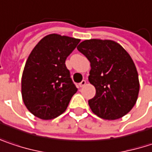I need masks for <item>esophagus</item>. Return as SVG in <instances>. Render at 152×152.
I'll return each instance as SVG.
<instances>
[{"label": "esophagus", "instance_id": "1", "mask_svg": "<svg viewBox=\"0 0 152 152\" xmlns=\"http://www.w3.org/2000/svg\"><path fill=\"white\" fill-rule=\"evenodd\" d=\"M86 85V81L85 80H83L80 83H79V86L82 88V87H83V86H85Z\"/></svg>", "mask_w": 152, "mask_h": 152}]
</instances>
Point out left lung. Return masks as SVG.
Here are the masks:
<instances>
[{
  "mask_svg": "<svg viewBox=\"0 0 152 152\" xmlns=\"http://www.w3.org/2000/svg\"><path fill=\"white\" fill-rule=\"evenodd\" d=\"M77 49L90 61L89 81L96 89L89 100L92 112L106 120L125 116L137 103L139 80L131 56L112 40L90 39Z\"/></svg>",
  "mask_w": 152,
  "mask_h": 152,
  "instance_id": "obj_1",
  "label": "left lung"
}]
</instances>
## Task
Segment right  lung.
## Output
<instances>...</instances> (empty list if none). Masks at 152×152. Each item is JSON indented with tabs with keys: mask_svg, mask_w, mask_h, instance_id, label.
Returning a JSON list of instances; mask_svg holds the SVG:
<instances>
[{
	"mask_svg": "<svg viewBox=\"0 0 152 152\" xmlns=\"http://www.w3.org/2000/svg\"><path fill=\"white\" fill-rule=\"evenodd\" d=\"M79 42L80 39L50 34L28 56L21 77V96L36 117L50 120L59 117L77 91L65 61Z\"/></svg>",
	"mask_w": 152,
	"mask_h": 152,
	"instance_id": "add662e5",
	"label": "right lung"
}]
</instances>
